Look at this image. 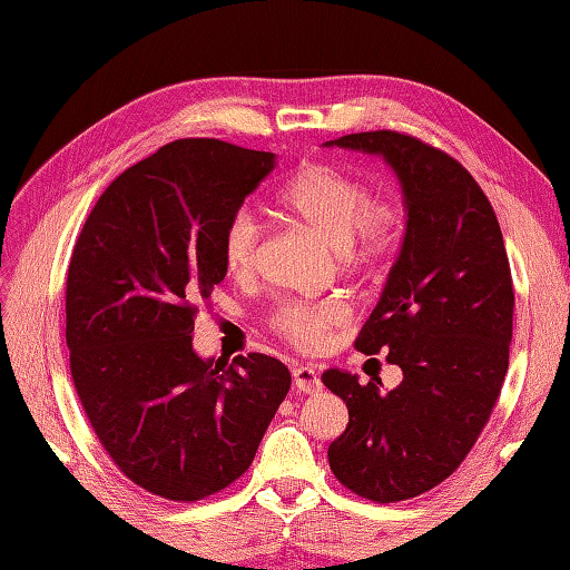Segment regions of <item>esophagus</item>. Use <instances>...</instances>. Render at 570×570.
I'll use <instances>...</instances> for the list:
<instances>
[{"instance_id": "34e87169", "label": "esophagus", "mask_w": 570, "mask_h": 570, "mask_svg": "<svg viewBox=\"0 0 570 570\" xmlns=\"http://www.w3.org/2000/svg\"><path fill=\"white\" fill-rule=\"evenodd\" d=\"M294 386L298 392L316 394L321 390V377L313 367H294Z\"/></svg>"}]
</instances>
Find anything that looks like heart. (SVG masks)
<instances>
[{
  "instance_id": "heart-1",
  "label": "heart",
  "mask_w": 570,
  "mask_h": 570,
  "mask_svg": "<svg viewBox=\"0 0 570 570\" xmlns=\"http://www.w3.org/2000/svg\"><path fill=\"white\" fill-rule=\"evenodd\" d=\"M282 205L323 237L357 274H377L402 245V213L374 200L365 180L331 164H308L282 190ZM262 223L249 205L227 215L220 233L225 269L245 278L259 257ZM350 321L345 301H286L269 316V328L298 350H318Z\"/></svg>"
}]
</instances>
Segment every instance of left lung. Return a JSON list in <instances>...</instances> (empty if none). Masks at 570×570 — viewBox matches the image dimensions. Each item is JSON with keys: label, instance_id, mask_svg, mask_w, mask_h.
Returning a JSON list of instances; mask_svg holds the SVG:
<instances>
[{"label": "left lung", "instance_id": "left-lung-1", "mask_svg": "<svg viewBox=\"0 0 570 570\" xmlns=\"http://www.w3.org/2000/svg\"><path fill=\"white\" fill-rule=\"evenodd\" d=\"M331 144L382 154L409 210L402 252L355 341L402 367V384L380 392V377L323 372L350 414L328 448L333 475L362 500L390 504L451 478L488 426L510 365L512 272L498 215L453 156L392 129Z\"/></svg>", "mask_w": 570, "mask_h": 570}]
</instances>
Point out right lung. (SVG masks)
<instances>
[{
  "mask_svg": "<svg viewBox=\"0 0 570 570\" xmlns=\"http://www.w3.org/2000/svg\"><path fill=\"white\" fill-rule=\"evenodd\" d=\"M274 171V154L176 139L119 174L72 247L66 343L80 404L135 485L198 502L245 475L292 386L262 353L200 360L196 304L227 269V215Z\"/></svg>",
  "mask_w": 570,
  "mask_h": 570,
  "instance_id": "1",
  "label": "right lung"
}]
</instances>
